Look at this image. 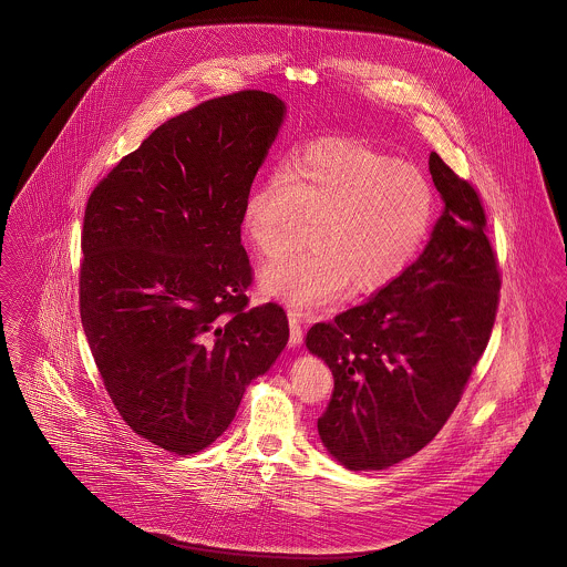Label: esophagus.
I'll use <instances>...</instances> for the list:
<instances>
[{"mask_svg": "<svg viewBox=\"0 0 567 567\" xmlns=\"http://www.w3.org/2000/svg\"><path fill=\"white\" fill-rule=\"evenodd\" d=\"M289 328H291V334H289L291 348H300V343L305 339V319L300 317V312L289 310Z\"/></svg>", "mask_w": 567, "mask_h": 567, "instance_id": "1", "label": "esophagus"}]
</instances>
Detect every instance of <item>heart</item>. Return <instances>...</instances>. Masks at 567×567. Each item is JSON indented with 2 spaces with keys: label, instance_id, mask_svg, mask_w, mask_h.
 <instances>
[{
  "label": "heart",
  "instance_id": "b5f03b06",
  "mask_svg": "<svg viewBox=\"0 0 567 567\" xmlns=\"http://www.w3.org/2000/svg\"><path fill=\"white\" fill-rule=\"evenodd\" d=\"M434 185L412 164L364 142L321 137L271 166L244 203L257 252L289 255L312 221V246L265 267V293L298 310L337 300L351 282L373 293L421 252L434 219Z\"/></svg>",
  "mask_w": 567,
  "mask_h": 567
}]
</instances>
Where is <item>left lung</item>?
I'll return each instance as SVG.
<instances>
[{"instance_id": "left-lung-1", "label": "left lung", "mask_w": 567, "mask_h": 567, "mask_svg": "<svg viewBox=\"0 0 567 567\" xmlns=\"http://www.w3.org/2000/svg\"><path fill=\"white\" fill-rule=\"evenodd\" d=\"M444 212L423 255L375 298L315 323L306 348L334 375L317 421L349 471H382L427 446L457 408L501 300L477 187L430 155Z\"/></svg>"}]
</instances>
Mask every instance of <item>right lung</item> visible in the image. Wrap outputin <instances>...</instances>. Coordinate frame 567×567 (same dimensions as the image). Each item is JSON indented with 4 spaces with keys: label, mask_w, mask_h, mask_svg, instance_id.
Segmentation results:
<instances>
[{
    "label": "right lung",
    "mask_w": 567,
    "mask_h": 567,
    "mask_svg": "<svg viewBox=\"0 0 567 567\" xmlns=\"http://www.w3.org/2000/svg\"><path fill=\"white\" fill-rule=\"evenodd\" d=\"M285 116L239 90L153 131L92 189L80 315L103 386L164 451L209 446L289 341L282 306H250L244 203Z\"/></svg>",
    "instance_id": "right-lung-1"
}]
</instances>
